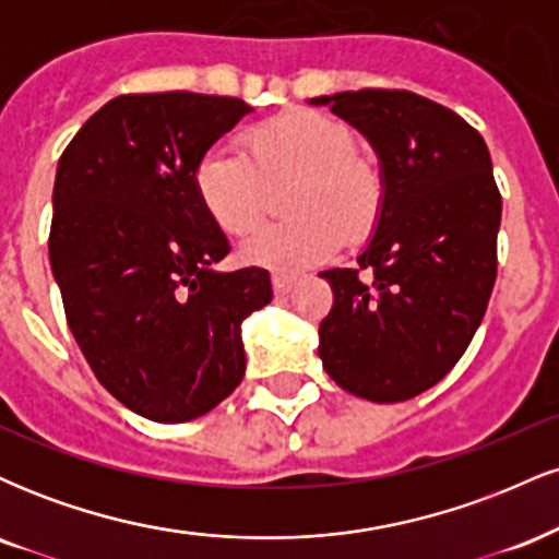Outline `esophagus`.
<instances>
[{
    "mask_svg": "<svg viewBox=\"0 0 559 559\" xmlns=\"http://www.w3.org/2000/svg\"><path fill=\"white\" fill-rule=\"evenodd\" d=\"M271 284L275 294H288L294 286H297V278L294 275H284V273H273Z\"/></svg>",
    "mask_w": 559,
    "mask_h": 559,
    "instance_id": "1",
    "label": "esophagus"
}]
</instances>
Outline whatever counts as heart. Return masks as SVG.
<instances>
[{
    "mask_svg": "<svg viewBox=\"0 0 559 559\" xmlns=\"http://www.w3.org/2000/svg\"><path fill=\"white\" fill-rule=\"evenodd\" d=\"M355 131L331 115L292 110L243 133V152L213 146L199 157L194 191L223 234L247 236L259 225L270 186L293 180L294 222L261 229L241 247L254 267L299 273L329 260L346 239H362L381 210V178L357 157Z\"/></svg>",
    "mask_w": 559,
    "mask_h": 559,
    "instance_id": "b5f03b06",
    "label": "heart"
}]
</instances>
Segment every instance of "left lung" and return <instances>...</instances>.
<instances>
[{
    "mask_svg": "<svg viewBox=\"0 0 559 559\" xmlns=\"http://www.w3.org/2000/svg\"><path fill=\"white\" fill-rule=\"evenodd\" d=\"M310 102L370 141L383 181L360 267L320 273L333 307L320 323L318 355L349 394L413 400L465 355L497 281L502 197L489 150L457 112L402 88Z\"/></svg>",
    "mask_w": 559,
    "mask_h": 559,
    "instance_id": "8db88e82",
    "label": "left lung"
}]
</instances>
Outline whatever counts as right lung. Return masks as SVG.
<instances>
[{
    "mask_svg": "<svg viewBox=\"0 0 559 559\" xmlns=\"http://www.w3.org/2000/svg\"><path fill=\"white\" fill-rule=\"evenodd\" d=\"M252 107L194 92L123 94L96 110L55 176L49 262L94 376L157 423L210 413L241 383V320L271 273L213 271L230 252L194 191L199 157Z\"/></svg>",
    "mask_w": 559,
    "mask_h": 559,
    "instance_id": "1",
    "label": "right lung"
}]
</instances>
